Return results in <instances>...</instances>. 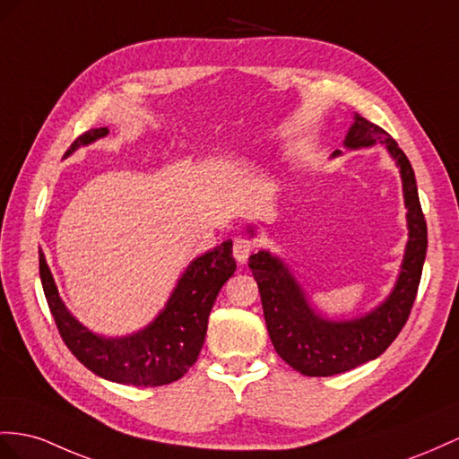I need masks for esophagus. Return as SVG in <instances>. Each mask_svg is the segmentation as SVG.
Wrapping results in <instances>:
<instances>
[{
  "label": "esophagus",
  "mask_w": 459,
  "mask_h": 459,
  "mask_svg": "<svg viewBox=\"0 0 459 459\" xmlns=\"http://www.w3.org/2000/svg\"><path fill=\"white\" fill-rule=\"evenodd\" d=\"M254 248H255V242L254 240L238 237V238H234L232 255L237 257L238 264H246V260H248V255L254 252Z\"/></svg>",
  "instance_id": "obj_1"
}]
</instances>
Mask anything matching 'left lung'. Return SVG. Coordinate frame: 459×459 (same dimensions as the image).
Returning a JSON list of instances; mask_svg holds the SVG:
<instances>
[{
    "label": "left lung",
    "instance_id": "obj_1",
    "mask_svg": "<svg viewBox=\"0 0 459 459\" xmlns=\"http://www.w3.org/2000/svg\"><path fill=\"white\" fill-rule=\"evenodd\" d=\"M376 143L385 147L399 169L409 230L399 275L390 295L378 307L355 318H327L314 308L307 290L283 257L269 250H260L248 260L260 289L265 325L277 355L304 376L342 374L380 357L402 332L417 297L429 242L415 172L390 134L368 122L367 117L355 114L343 141L345 149L359 151L374 147ZM339 155L342 151L337 149L332 157ZM248 232L255 237V227L248 225Z\"/></svg>",
    "mask_w": 459,
    "mask_h": 459
}]
</instances>
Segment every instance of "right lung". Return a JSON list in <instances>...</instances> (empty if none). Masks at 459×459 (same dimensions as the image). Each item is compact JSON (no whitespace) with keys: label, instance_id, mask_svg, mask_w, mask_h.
Here are the masks:
<instances>
[{"label":"right lung","instance_id":"1","mask_svg":"<svg viewBox=\"0 0 459 459\" xmlns=\"http://www.w3.org/2000/svg\"><path fill=\"white\" fill-rule=\"evenodd\" d=\"M107 135L108 127L89 129L74 141L64 157ZM39 254L44 295L67 349L100 378L139 387L178 380L197 360L205 342L209 312L221 287L237 272L232 240L215 246L187 264L152 322L134 333L107 337L89 330L67 310L44 252Z\"/></svg>","mask_w":459,"mask_h":459}]
</instances>
